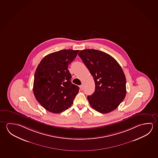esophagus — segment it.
Masks as SVG:
<instances>
[{"mask_svg": "<svg viewBox=\"0 0 158 158\" xmlns=\"http://www.w3.org/2000/svg\"><path fill=\"white\" fill-rule=\"evenodd\" d=\"M79 87H80L81 90H83V89H84V86H83V85H81Z\"/></svg>", "mask_w": 158, "mask_h": 158, "instance_id": "34e87169", "label": "esophagus"}]
</instances>
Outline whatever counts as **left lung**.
Returning a JSON list of instances; mask_svg holds the SVG:
<instances>
[{"label":"left lung","instance_id":"left-lung-1","mask_svg":"<svg viewBox=\"0 0 158 158\" xmlns=\"http://www.w3.org/2000/svg\"><path fill=\"white\" fill-rule=\"evenodd\" d=\"M78 55L95 81V91L88 96L90 106L102 114L114 111L126 95V79L121 67L110 55L98 50H81Z\"/></svg>","mask_w":158,"mask_h":158}]
</instances>
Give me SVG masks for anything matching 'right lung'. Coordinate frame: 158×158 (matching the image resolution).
I'll return each mask as SVG.
<instances>
[{
	"instance_id": "obj_1",
	"label": "right lung",
	"mask_w": 158,
	"mask_h": 158,
	"mask_svg": "<svg viewBox=\"0 0 158 158\" xmlns=\"http://www.w3.org/2000/svg\"><path fill=\"white\" fill-rule=\"evenodd\" d=\"M79 50L63 49L48 54L39 63L34 75L35 98L47 111L58 114L72 106L79 88L71 82L68 65Z\"/></svg>"
}]
</instances>
